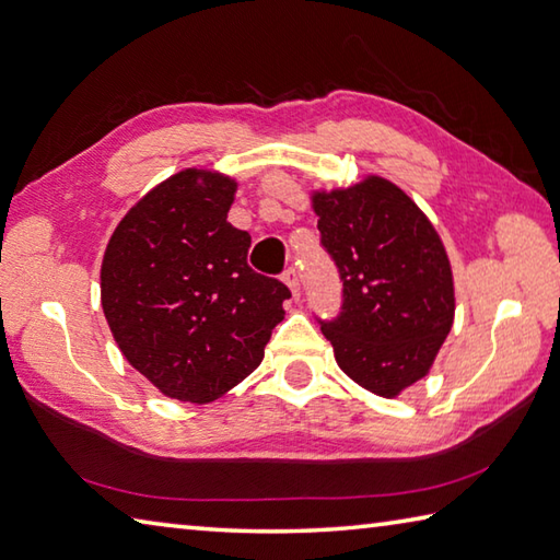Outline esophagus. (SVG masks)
I'll use <instances>...</instances> for the list:
<instances>
[{"label": "esophagus", "mask_w": 560, "mask_h": 560, "mask_svg": "<svg viewBox=\"0 0 560 560\" xmlns=\"http://www.w3.org/2000/svg\"><path fill=\"white\" fill-rule=\"evenodd\" d=\"M282 282L288 284L290 288V292H292V298L298 300L300 298V272H298V268H288L282 272Z\"/></svg>", "instance_id": "obj_1"}]
</instances>
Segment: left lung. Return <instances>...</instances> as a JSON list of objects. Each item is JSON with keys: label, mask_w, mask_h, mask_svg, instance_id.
I'll return each instance as SVG.
<instances>
[{"label": "left lung", "mask_w": 560, "mask_h": 560, "mask_svg": "<svg viewBox=\"0 0 560 560\" xmlns=\"http://www.w3.org/2000/svg\"><path fill=\"white\" fill-rule=\"evenodd\" d=\"M322 246L343 280V312L322 322L341 371L393 399L429 375L456 314L451 260L415 199L380 175L316 189Z\"/></svg>", "instance_id": "8db88e82"}]
</instances>
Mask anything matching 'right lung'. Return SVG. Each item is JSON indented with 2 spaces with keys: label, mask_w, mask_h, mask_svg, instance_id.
Here are the masks:
<instances>
[{
  "label": "right lung",
  "mask_w": 560,
  "mask_h": 560,
  "mask_svg": "<svg viewBox=\"0 0 560 560\" xmlns=\"http://www.w3.org/2000/svg\"><path fill=\"white\" fill-rule=\"evenodd\" d=\"M236 187L224 173L185 167L126 212L102 258L116 346L180 402H212L256 371L290 298L248 268L250 236L226 221Z\"/></svg>",
  "instance_id": "obj_1"
}]
</instances>
